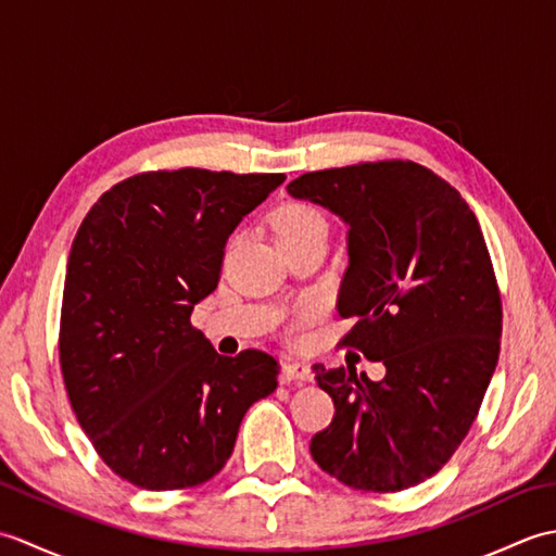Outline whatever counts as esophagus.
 Instances as JSON below:
<instances>
[{
	"instance_id": "obj_1",
	"label": "esophagus",
	"mask_w": 556,
	"mask_h": 556,
	"mask_svg": "<svg viewBox=\"0 0 556 556\" xmlns=\"http://www.w3.org/2000/svg\"><path fill=\"white\" fill-rule=\"evenodd\" d=\"M311 377H313V370H311V365H305V363L289 361V363H285V368H281V380L285 382H308Z\"/></svg>"
}]
</instances>
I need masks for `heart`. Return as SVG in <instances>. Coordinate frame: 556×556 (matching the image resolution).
Returning a JSON list of instances; mask_svg holds the SVG:
<instances>
[{"instance_id": "obj_1", "label": "heart", "mask_w": 556, "mask_h": 556, "mask_svg": "<svg viewBox=\"0 0 556 556\" xmlns=\"http://www.w3.org/2000/svg\"><path fill=\"white\" fill-rule=\"evenodd\" d=\"M271 231L279 248H293L317 233H327V222L323 212L308 203H287L275 212Z\"/></svg>"}]
</instances>
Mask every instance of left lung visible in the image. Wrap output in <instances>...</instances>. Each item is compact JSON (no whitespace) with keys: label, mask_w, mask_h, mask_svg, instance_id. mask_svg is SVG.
Masks as SVG:
<instances>
[{"label":"left lung","mask_w":556,"mask_h":556,"mask_svg":"<svg viewBox=\"0 0 556 556\" xmlns=\"http://www.w3.org/2000/svg\"><path fill=\"white\" fill-rule=\"evenodd\" d=\"M287 191L349 227L337 311L344 346L380 361V382L315 365L334 420L315 464L349 488L399 492L428 480L464 442L500 361L502 301L473 210L416 162L311 172Z\"/></svg>","instance_id":"left-lung-1"}]
</instances>
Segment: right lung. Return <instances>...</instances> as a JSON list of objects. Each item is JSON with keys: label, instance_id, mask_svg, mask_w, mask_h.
<instances>
[{"label": "right lung", "instance_id": "right-lung-1", "mask_svg": "<svg viewBox=\"0 0 556 556\" xmlns=\"http://www.w3.org/2000/svg\"><path fill=\"white\" fill-rule=\"evenodd\" d=\"M285 174L148 172L112 186L71 245L59 329L66 394L116 476L184 490L217 476L239 425L277 389L265 351L219 356L191 325L224 245Z\"/></svg>", "mask_w": 556, "mask_h": 556}]
</instances>
